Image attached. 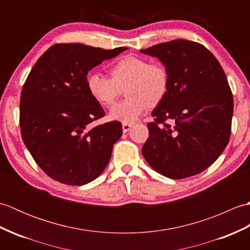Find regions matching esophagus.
Instances as JSON below:
<instances>
[{
	"label": "esophagus",
	"instance_id": "34e87169",
	"mask_svg": "<svg viewBox=\"0 0 250 250\" xmlns=\"http://www.w3.org/2000/svg\"><path fill=\"white\" fill-rule=\"evenodd\" d=\"M132 126H133V125H131V124H122V131L125 133V132H128L132 128Z\"/></svg>",
	"mask_w": 250,
	"mask_h": 250
}]
</instances>
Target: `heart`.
Masks as SVG:
<instances>
[{
    "label": "heart",
    "instance_id": "heart-1",
    "mask_svg": "<svg viewBox=\"0 0 250 250\" xmlns=\"http://www.w3.org/2000/svg\"><path fill=\"white\" fill-rule=\"evenodd\" d=\"M111 78L99 72L87 76L89 94L102 105L115 103L125 89L124 102L110 108L109 119L122 124H134L148 106H156L166 98L169 86V74L161 63H151L143 57L125 56L110 67Z\"/></svg>",
    "mask_w": 250,
    "mask_h": 250
}]
</instances>
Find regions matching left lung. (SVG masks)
Wrapping results in <instances>:
<instances>
[{"mask_svg": "<svg viewBox=\"0 0 250 250\" xmlns=\"http://www.w3.org/2000/svg\"><path fill=\"white\" fill-rule=\"evenodd\" d=\"M141 52L158 58L169 74L166 98L152 110L155 121L147 124L143 156L156 172L172 179L203 172L230 140L233 97L220 63L203 45L186 40ZM167 119L173 127L164 124Z\"/></svg>", "mask_w": 250, "mask_h": 250, "instance_id": "8db88e82", "label": "left lung"}]
</instances>
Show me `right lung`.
<instances>
[{
    "instance_id": "obj_1",
    "label": "right lung",
    "mask_w": 250,
    "mask_h": 250,
    "mask_svg": "<svg viewBox=\"0 0 250 250\" xmlns=\"http://www.w3.org/2000/svg\"><path fill=\"white\" fill-rule=\"evenodd\" d=\"M128 48L56 44L32 68L20 98L23 143L39 167L57 182L82 186L99 177L122 135L119 121L90 129L104 110L89 94L88 72Z\"/></svg>"
}]
</instances>
